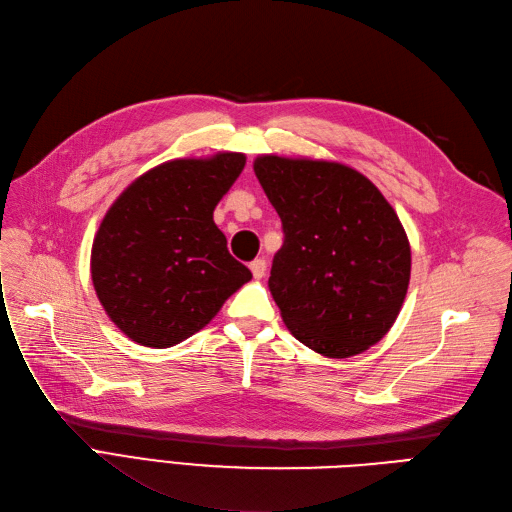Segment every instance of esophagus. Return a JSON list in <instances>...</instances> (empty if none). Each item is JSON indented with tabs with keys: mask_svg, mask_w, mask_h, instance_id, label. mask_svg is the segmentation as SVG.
I'll list each match as a JSON object with an SVG mask.
<instances>
[{
	"mask_svg": "<svg viewBox=\"0 0 512 512\" xmlns=\"http://www.w3.org/2000/svg\"><path fill=\"white\" fill-rule=\"evenodd\" d=\"M266 259L263 257H257V259H253L251 261V272H253V276L255 278H263V274H266Z\"/></svg>",
	"mask_w": 512,
	"mask_h": 512,
	"instance_id": "obj_1",
	"label": "esophagus"
}]
</instances>
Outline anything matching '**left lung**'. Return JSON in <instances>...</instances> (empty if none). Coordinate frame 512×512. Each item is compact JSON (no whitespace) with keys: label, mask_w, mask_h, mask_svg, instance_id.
Segmentation results:
<instances>
[{"label":"left lung","mask_w":512,"mask_h":512,"mask_svg":"<svg viewBox=\"0 0 512 512\" xmlns=\"http://www.w3.org/2000/svg\"><path fill=\"white\" fill-rule=\"evenodd\" d=\"M255 174L283 223L268 285L289 332L325 357L370 349L398 319L410 280L398 214L342 163L263 155Z\"/></svg>","instance_id":"obj_1"}]
</instances>
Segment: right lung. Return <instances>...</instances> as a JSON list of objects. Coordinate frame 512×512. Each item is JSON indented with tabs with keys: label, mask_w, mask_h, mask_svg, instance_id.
Returning <instances> with one entry per match:
<instances>
[{
	"label": "right lung",
	"mask_w": 512,
	"mask_h": 512,
	"mask_svg": "<svg viewBox=\"0 0 512 512\" xmlns=\"http://www.w3.org/2000/svg\"><path fill=\"white\" fill-rule=\"evenodd\" d=\"M244 155L161 163L110 206L91 251L97 298L123 334L168 349L210 323L253 278L227 251L212 212L244 168Z\"/></svg>",
	"instance_id": "1"
}]
</instances>
